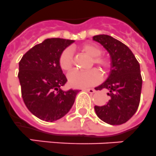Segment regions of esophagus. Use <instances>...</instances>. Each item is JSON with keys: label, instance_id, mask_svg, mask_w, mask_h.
Instances as JSON below:
<instances>
[{"label": "esophagus", "instance_id": "obj_1", "mask_svg": "<svg viewBox=\"0 0 156 156\" xmlns=\"http://www.w3.org/2000/svg\"><path fill=\"white\" fill-rule=\"evenodd\" d=\"M84 90H86V92L90 93V94H94V93L96 92V90H94V89H85Z\"/></svg>", "mask_w": 156, "mask_h": 156}]
</instances>
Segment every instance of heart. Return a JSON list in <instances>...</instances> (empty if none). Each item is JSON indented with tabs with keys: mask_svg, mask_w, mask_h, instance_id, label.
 Wrapping results in <instances>:
<instances>
[{
	"mask_svg": "<svg viewBox=\"0 0 156 156\" xmlns=\"http://www.w3.org/2000/svg\"><path fill=\"white\" fill-rule=\"evenodd\" d=\"M81 51L92 58V63L100 68L104 73L108 71L111 66V61L108 57L101 55V49L94 44H85L79 48ZM59 66L63 71L70 73L74 67L73 54L71 50L66 48L59 56ZM101 74L96 69L87 71H74L69 76V82L76 88H86L99 83Z\"/></svg>",
	"mask_w": 156,
	"mask_h": 156,
	"instance_id": "b5f03b06",
	"label": "heart"
}]
</instances>
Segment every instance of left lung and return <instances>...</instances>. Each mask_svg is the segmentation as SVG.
I'll return each instance as SVG.
<instances>
[{"label":"left lung","mask_w":156,"mask_h":156,"mask_svg":"<svg viewBox=\"0 0 156 156\" xmlns=\"http://www.w3.org/2000/svg\"><path fill=\"white\" fill-rule=\"evenodd\" d=\"M93 40L104 47L111 59L108 78L95 88L106 89L109 99L103 106L95 105V112L107 124L122 125L135 114L140 104L142 89L140 63L125 44L112 36L98 35Z\"/></svg>","instance_id":"obj_1"}]
</instances>
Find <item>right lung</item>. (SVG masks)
Segmentation results:
<instances>
[{"instance_id": "add662e5", "label": "right lung", "mask_w": 156, "mask_h": 156, "mask_svg": "<svg viewBox=\"0 0 156 156\" xmlns=\"http://www.w3.org/2000/svg\"><path fill=\"white\" fill-rule=\"evenodd\" d=\"M74 40L47 39L26 52L19 62V78L23 102L40 120L52 122L63 117L75 101L77 90H63L65 74L59 56Z\"/></svg>"}]
</instances>
